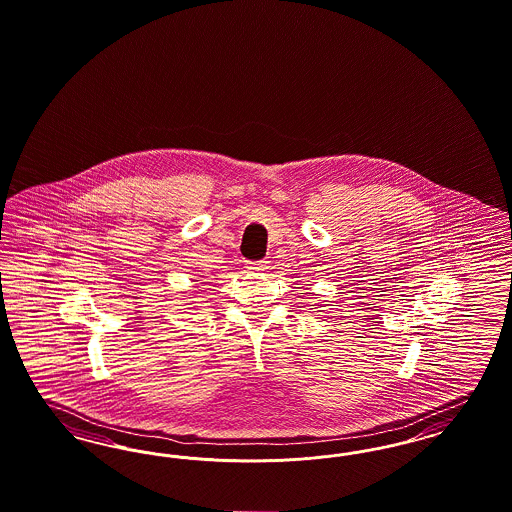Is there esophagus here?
<instances>
[{
    "label": "esophagus",
    "instance_id": "34e87169",
    "mask_svg": "<svg viewBox=\"0 0 512 512\" xmlns=\"http://www.w3.org/2000/svg\"><path fill=\"white\" fill-rule=\"evenodd\" d=\"M247 269L248 271H252V273H260V271L269 269V262H267V260H262V262H248Z\"/></svg>",
    "mask_w": 512,
    "mask_h": 512
}]
</instances>
